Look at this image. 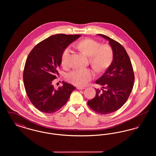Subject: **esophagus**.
Instances as JSON below:
<instances>
[{"mask_svg": "<svg viewBox=\"0 0 156 156\" xmlns=\"http://www.w3.org/2000/svg\"><path fill=\"white\" fill-rule=\"evenodd\" d=\"M76 88H77V89H79V90H82V89H84L83 87H77Z\"/></svg>", "mask_w": 156, "mask_h": 156, "instance_id": "esophagus-1", "label": "esophagus"}]
</instances>
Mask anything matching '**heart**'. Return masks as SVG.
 I'll return each mask as SVG.
<instances>
[{"instance_id": "b5f03b06", "label": "heart", "mask_w": 156, "mask_h": 156, "mask_svg": "<svg viewBox=\"0 0 156 156\" xmlns=\"http://www.w3.org/2000/svg\"><path fill=\"white\" fill-rule=\"evenodd\" d=\"M74 46L90 57L91 64L97 70H104L111 65L113 59V51L109 45H101L94 39L85 38L75 44ZM72 52L69 47L64 50L61 56L62 66L68 67L69 65ZM94 76L93 71L89 68H78L69 73L67 78L75 85L84 87Z\"/></svg>"}]
</instances>
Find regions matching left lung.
<instances>
[{"mask_svg": "<svg viewBox=\"0 0 156 156\" xmlns=\"http://www.w3.org/2000/svg\"><path fill=\"white\" fill-rule=\"evenodd\" d=\"M109 41L113 51L111 64L96 81L102 86L96 95L88 101L89 107L100 114L118 111L125 104L133 87L134 76L130 59L124 47L108 36L97 34Z\"/></svg>", "mask_w": 156, "mask_h": 156, "instance_id": "obj_1", "label": "left lung"}]
</instances>
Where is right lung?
<instances>
[{"instance_id": "right-lung-1", "label": "right lung", "mask_w": 156, "mask_h": 156, "mask_svg": "<svg viewBox=\"0 0 156 156\" xmlns=\"http://www.w3.org/2000/svg\"><path fill=\"white\" fill-rule=\"evenodd\" d=\"M81 35L57 34L48 37L36 45L26 59L23 82L26 94L38 110L52 113L67 103L76 88L62 81L55 89L52 81L58 75L64 50Z\"/></svg>"}]
</instances>
